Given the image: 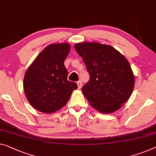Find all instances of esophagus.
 I'll return each instance as SVG.
<instances>
[{
  "instance_id": "esophagus-1",
  "label": "esophagus",
  "mask_w": 156,
  "mask_h": 156,
  "mask_svg": "<svg viewBox=\"0 0 156 156\" xmlns=\"http://www.w3.org/2000/svg\"><path fill=\"white\" fill-rule=\"evenodd\" d=\"M77 85H78V88L80 90V88L82 87V83H81V81H78V82H77Z\"/></svg>"
}]
</instances>
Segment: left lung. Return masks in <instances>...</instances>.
<instances>
[{"label": "left lung", "mask_w": 156, "mask_h": 156, "mask_svg": "<svg viewBox=\"0 0 156 156\" xmlns=\"http://www.w3.org/2000/svg\"><path fill=\"white\" fill-rule=\"evenodd\" d=\"M74 48L90 73L82 92L92 107L102 113L120 109L131 96L135 81L127 59L106 44L83 42Z\"/></svg>", "instance_id": "1"}]
</instances>
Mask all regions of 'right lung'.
<instances>
[{"label": "right lung", "mask_w": 156, "mask_h": 156, "mask_svg": "<svg viewBox=\"0 0 156 156\" xmlns=\"http://www.w3.org/2000/svg\"><path fill=\"white\" fill-rule=\"evenodd\" d=\"M68 43L48 45L25 73L23 86L29 104L37 110L52 113L68 102L76 83L67 80L64 60L70 52Z\"/></svg>", "instance_id": "right-lung-1"}]
</instances>
